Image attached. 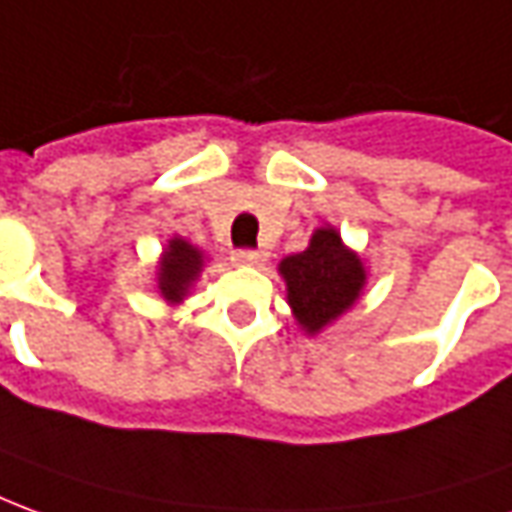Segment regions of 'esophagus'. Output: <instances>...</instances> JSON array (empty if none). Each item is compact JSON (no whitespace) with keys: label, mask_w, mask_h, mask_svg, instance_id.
<instances>
[{"label":"esophagus","mask_w":512,"mask_h":512,"mask_svg":"<svg viewBox=\"0 0 512 512\" xmlns=\"http://www.w3.org/2000/svg\"><path fill=\"white\" fill-rule=\"evenodd\" d=\"M231 262L242 264V267H256V264L264 262V253L262 250H236Z\"/></svg>","instance_id":"34e87169"}]
</instances>
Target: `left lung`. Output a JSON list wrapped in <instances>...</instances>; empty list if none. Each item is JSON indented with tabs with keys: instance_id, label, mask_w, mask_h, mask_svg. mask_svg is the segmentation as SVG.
I'll list each match as a JSON object with an SVG mask.
<instances>
[{
	"instance_id": "1",
	"label": "left lung",
	"mask_w": 512,
	"mask_h": 512,
	"mask_svg": "<svg viewBox=\"0 0 512 512\" xmlns=\"http://www.w3.org/2000/svg\"><path fill=\"white\" fill-rule=\"evenodd\" d=\"M287 281L292 315L306 334H317L348 312L368 281L365 264L343 245L334 228H317L309 248L278 264Z\"/></svg>"
}]
</instances>
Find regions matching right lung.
Wrapping results in <instances>:
<instances>
[{
	"label": "right lung",
	"mask_w": 512,
	"mask_h": 512,
	"mask_svg": "<svg viewBox=\"0 0 512 512\" xmlns=\"http://www.w3.org/2000/svg\"><path fill=\"white\" fill-rule=\"evenodd\" d=\"M203 250L189 245L181 236H172L158 262V292L167 303H181L189 287L195 284L203 270Z\"/></svg>",
	"instance_id": "obj_1"
}]
</instances>
